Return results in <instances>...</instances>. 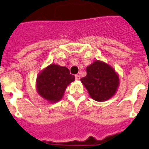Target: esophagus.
I'll return each instance as SVG.
<instances>
[{
    "label": "esophagus",
    "mask_w": 149,
    "mask_h": 149,
    "mask_svg": "<svg viewBox=\"0 0 149 149\" xmlns=\"http://www.w3.org/2000/svg\"><path fill=\"white\" fill-rule=\"evenodd\" d=\"M75 79L77 80V81H79L80 79H81V77H80V75H78V74H76L75 75Z\"/></svg>",
    "instance_id": "34e87169"
}]
</instances>
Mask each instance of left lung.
<instances>
[{
  "label": "left lung",
  "instance_id": "left-lung-1",
  "mask_svg": "<svg viewBox=\"0 0 149 149\" xmlns=\"http://www.w3.org/2000/svg\"><path fill=\"white\" fill-rule=\"evenodd\" d=\"M89 95L96 101H105L116 93L119 76L109 64L95 60L86 67V76L81 79Z\"/></svg>",
  "mask_w": 149,
  "mask_h": 149
}]
</instances>
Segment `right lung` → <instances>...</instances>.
<instances>
[{
    "instance_id": "obj_1",
    "label": "right lung",
    "mask_w": 149,
    "mask_h": 149,
    "mask_svg": "<svg viewBox=\"0 0 149 149\" xmlns=\"http://www.w3.org/2000/svg\"><path fill=\"white\" fill-rule=\"evenodd\" d=\"M75 80L68 68L51 64L38 74L36 82V91L42 98L50 103H56L63 97L67 86Z\"/></svg>"
}]
</instances>
